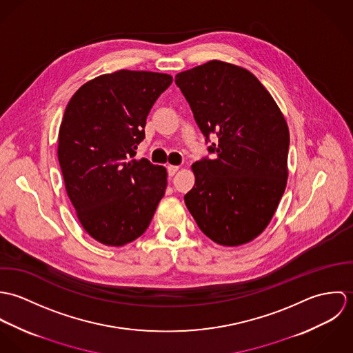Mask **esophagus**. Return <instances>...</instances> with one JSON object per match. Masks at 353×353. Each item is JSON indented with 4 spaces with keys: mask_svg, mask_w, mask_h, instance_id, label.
<instances>
[{
    "mask_svg": "<svg viewBox=\"0 0 353 353\" xmlns=\"http://www.w3.org/2000/svg\"><path fill=\"white\" fill-rule=\"evenodd\" d=\"M167 170H168V175H170V176H172V175H175V174H176V171L179 170V165H168V167H167Z\"/></svg>",
    "mask_w": 353,
    "mask_h": 353,
    "instance_id": "34e87169",
    "label": "esophagus"
}]
</instances>
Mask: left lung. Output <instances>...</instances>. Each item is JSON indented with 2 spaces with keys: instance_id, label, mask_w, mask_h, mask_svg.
Segmentation results:
<instances>
[{
  "instance_id": "8db88e82",
  "label": "left lung",
  "mask_w": 353,
  "mask_h": 353,
  "mask_svg": "<svg viewBox=\"0 0 353 353\" xmlns=\"http://www.w3.org/2000/svg\"><path fill=\"white\" fill-rule=\"evenodd\" d=\"M214 159L192 165L185 203L221 246L254 241L269 225L288 179L290 130L269 91L248 69L212 59L175 76Z\"/></svg>"
}]
</instances>
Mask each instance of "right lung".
<instances>
[{"instance_id":"obj_1","label":"right lung","mask_w":353,"mask_h":353,"mask_svg":"<svg viewBox=\"0 0 353 353\" xmlns=\"http://www.w3.org/2000/svg\"><path fill=\"white\" fill-rule=\"evenodd\" d=\"M172 76L117 70L83 84L58 132L65 189L85 232L119 248L141 236L167 188V170L134 159L153 103Z\"/></svg>"}]
</instances>
